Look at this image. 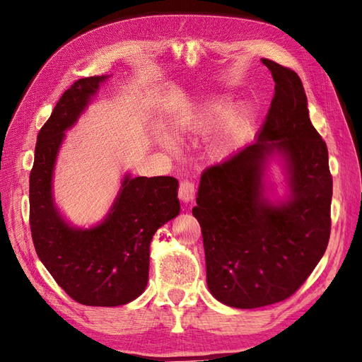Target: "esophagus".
<instances>
[{"mask_svg":"<svg viewBox=\"0 0 362 362\" xmlns=\"http://www.w3.org/2000/svg\"><path fill=\"white\" fill-rule=\"evenodd\" d=\"M194 192H196V189H194V183L191 180L180 182V185H179V197H180V200H183L185 203L192 202Z\"/></svg>","mask_w":362,"mask_h":362,"instance_id":"1","label":"esophagus"}]
</instances>
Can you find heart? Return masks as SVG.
Here are the masks:
<instances>
[{
  "label": "heart",
  "instance_id": "heart-1",
  "mask_svg": "<svg viewBox=\"0 0 362 362\" xmlns=\"http://www.w3.org/2000/svg\"><path fill=\"white\" fill-rule=\"evenodd\" d=\"M228 110H229L228 99H217L214 102H209L208 105H205V108H202L199 111V115L196 119H194L192 125L196 129H209L212 127H216L218 122H221V120L225 119V116L228 115ZM238 120H240V117H237V116L230 119L225 132L221 133L216 139L214 144L211 145L209 151L212 156L221 157L229 151V148H230V145H233V141H234V133L237 129Z\"/></svg>",
  "mask_w": 362,
  "mask_h": 362
}]
</instances>
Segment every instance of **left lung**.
Wrapping results in <instances>:
<instances>
[{
  "instance_id": "left-lung-1",
  "label": "left lung",
  "mask_w": 362,
  "mask_h": 362,
  "mask_svg": "<svg viewBox=\"0 0 362 362\" xmlns=\"http://www.w3.org/2000/svg\"><path fill=\"white\" fill-rule=\"evenodd\" d=\"M275 95L257 141L203 171L192 216L206 257V283L220 303L255 309L289 298L318 264L330 237L332 174L327 145L309 119L298 75L262 59ZM286 160L291 196L264 197V168Z\"/></svg>"
}]
</instances>
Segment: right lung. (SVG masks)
Here are the masks:
<instances>
[{"instance_id":"add662e5","label":"right lung","mask_w":362,"mask_h":362,"mask_svg":"<svg viewBox=\"0 0 362 362\" xmlns=\"http://www.w3.org/2000/svg\"><path fill=\"white\" fill-rule=\"evenodd\" d=\"M107 78H82L64 91L38 133L29 197L33 245L45 269L75 301L113 308L145 291L153 235L179 214L180 203L177 179L127 174L105 220L95 228L70 226L54 206L52 177L64 132Z\"/></svg>"}]
</instances>
